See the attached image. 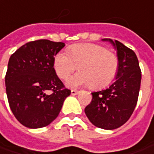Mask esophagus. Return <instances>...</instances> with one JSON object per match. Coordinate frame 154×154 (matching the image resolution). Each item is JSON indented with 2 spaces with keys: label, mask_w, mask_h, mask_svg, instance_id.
Instances as JSON below:
<instances>
[{
  "label": "esophagus",
  "mask_w": 154,
  "mask_h": 154,
  "mask_svg": "<svg viewBox=\"0 0 154 154\" xmlns=\"http://www.w3.org/2000/svg\"><path fill=\"white\" fill-rule=\"evenodd\" d=\"M78 90H72L71 91H70V93H71V95L72 96H76V95H77L78 94Z\"/></svg>",
  "instance_id": "esophagus-1"
}]
</instances>
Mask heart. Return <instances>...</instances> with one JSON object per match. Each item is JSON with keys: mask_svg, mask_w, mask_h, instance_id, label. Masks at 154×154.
Returning a JSON list of instances; mask_svg holds the SVG:
<instances>
[{"mask_svg": "<svg viewBox=\"0 0 154 154\" xmlns=\"http://www.w3.org/2000/svg\"><path fill=\"white\" fill-rule=\"evenodd\" d=\"M77 66L80 71L69 79V87L91 84L93 88H102L116 76L119 62L116 56L104 46L90 43L71 45L68 53L59 51L53 60L55 72L63 80L68 79Z\"/></svg>", "mask_w": 154, "mask_h": 154, "instance_id": "obj_1", "label": "heart"}]
</instances>
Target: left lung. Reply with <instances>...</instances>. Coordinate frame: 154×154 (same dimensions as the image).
I'll list each match as a JSON object with an SVG mask.
<instances>
[{"mask_svg":"<svg viewBox=\"0 0 154 154\" xmlns=\"http://www.w3.org/2000/svg\"><path fill=\"white\" fill-rule=\"evenodd\" d=\"M116 50L119 68L116 81L106 90L92 92V100L84 109L90 122L97 128L112 130L128 122L136 106L141 71L137 56L123 44L110 38Z\"/></svg>","mask_w":154,"mask_h":154,"instance_id":"8db88e82","label":"left lung"}]
</instances>
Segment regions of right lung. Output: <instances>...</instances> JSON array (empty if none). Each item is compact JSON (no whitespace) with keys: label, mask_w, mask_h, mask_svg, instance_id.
Wrapping results in <instances>:
<instances>
[{"label":"right lung","mask_w":154,"mask_h":154,"mask_svg":"<svg viewBox=\"0 0 154 154\" xmlns=\"http://www.w3.org/2000/svg\"><path fill=\"white\" fill-rule=\"evenodd\" d=\"M64 45L39 39L11 55L5 77L8 100L14 116L26 128H40L52 122L70 95L53 67L54 57Z\"/></svg>","instance_id":"obj_1"}]
</instances>
